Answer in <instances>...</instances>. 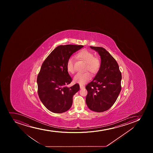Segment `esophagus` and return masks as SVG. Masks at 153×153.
<instances>
[{
	"mask_svg": "<svg viewBox=\"0 0 153 153\" xmlns=\"http://www.w3.org/2000/svg\"><path fill=\"white\" fill-rule=\"evenodd\" d=\"M80 89H83V88H85V87L83 86V85H80Z\"/></svg>",
	"mask_w": 153,
	"mask_h": 153,
	"instance_id": "1",
	"label": "esophagus"
}]
</instances>
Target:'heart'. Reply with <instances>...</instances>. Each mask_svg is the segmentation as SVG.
Returning a JSON list of instances; mask_svg holds the SVG:
<instances>
[{
    "mask_svg": "<svg viewBox=\"0 0 153 153\" xmlns=\"http://www.w3.org/2000/svg\"><path fill=\"white\" fill-rule=\"evenodd\" d=\"M78 58L86 63L85 70H88L92 74H96L98 72L101 67V60L98 57H95L92 52L86 49H83L77 54ZM67 69L68 72L74 73V60L72 57H70L67 62ZM91 76L89 73H79L74 77V82L84 84L91 79Z\"/></svg>",
    "mask_w": 153,
    "mask_h": 153,
    "instance_id": "1",
    "label": "heart"
}]
</instances>
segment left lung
<instances>
[{
	"instance_id": "obj_1",
	"label": "left lung",
	"mask_w": 153,
	"mask_h": 153,
	"mask_svg": "<svg viewBox=\"0 0 153 153\" xmlns=\"http://www.w3.org/2000/svg\"><path fill=\"white\" fill-rule=\"evenodd\" d=\"M99 53L101 67L94 79L86 86V103L91 110L103 112L110 109L121 90L122 74L113 57L103 47L90 46Z\"/></svg>"
}]
</instances>
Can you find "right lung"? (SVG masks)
I'll return each mask as SVG.
<instances>
[{
    "label": "right lung",
    "instance_id": "add662e5",
    "mask_svg": "<svg viewBox=\"0 0 153 153\" xmlns=\"http://www.w3.org/2000/svg\"><path fill=\"white\" fill-rule=\"evenodd\" d=\"M83 46H58L46 58L37 78L40 99L48 110L55 113L68 111L73 103V97L80 89L78 84L70 87L67 85L72 79L67 69L70 56Z\"/></svg>",
    "mask_w": 153,
    "mask_h": 153
}]
</instances>
